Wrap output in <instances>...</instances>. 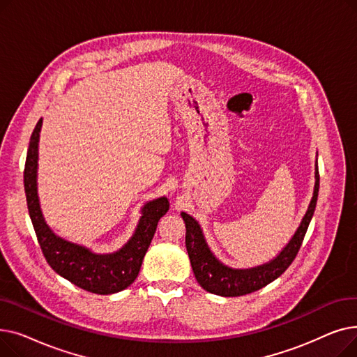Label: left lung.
Masks as SVG:
<instances>
[{"label":"left lung","instance_id":"8db88e82","mask_svg":"<svg viewBox=\"0 0 357 357\" xmlns=\"http://www.w3.org/2000/svg\"><path fill=\"white\" fill-rule=\"evenodd\" d=\"M318 188H320V175H318V162L315 160V183L312 198L305 215L299 222V227L288 241V245L276 255V257L269 260L268 264L249 269H234L224 265L207 245L199 222L192 215L181 213L186 227L185 245L198 284L207 292L220 296H240L255 292L273 282L276 278L289 268L303 245L304 236L315 211Z\"/></svg>","mask_w":357,"mask_h":357}]
</instances>
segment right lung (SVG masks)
Wrapping results in <instances>:
<instances>
[{
	"mask_svg": "<svg viewBox=\"0 0 357 357\" xmlns=\"http://www.w3.org/2000/svg\"><path fill=\"white\" fill-rule=\"evenodd\" d=\"M42 123L43 119L33 130L24 166L27 208L42 252L50 268L73 285L100 295L120 292L137 278L158 221L169 210V201L166 197H160L146 202L133 236L114 253H96L82 245L59 237L47 226L37 194V160Z\"/></svg>",
	"mask_w": 357,
	"mask_h": 357,
	"instance_id": "add662e5",
	"label": "right lung"
}]
</instances>
